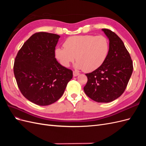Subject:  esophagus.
Instances as JSON below:
<instances>
[{"mask_svg": "<svg viewBox=\"0 0 146 146\" xmlns=\"http://www.w3.org/2000/svg\"><path fill=\"white\" fill-rule=\"evenodd\" d=\"M80 74V73H78V72H76V71H73V76L74 77H76L77 76H78V75Z\"/></svg>", "mask_w": 146, "mask_h": 146, "instance_id": "obj_1", "label": "esophagus"}]
</instances>
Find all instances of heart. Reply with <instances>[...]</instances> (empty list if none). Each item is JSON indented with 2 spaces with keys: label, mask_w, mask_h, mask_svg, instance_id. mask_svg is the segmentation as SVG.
I'll return each mask as SVG.
<instances>
[{
  "label": "heart",
  "mask_w": 146,
  "mask_h": 146,
  "mask_svg": "<svg viewBox=\"0 0 146 146\" xmlns=\"http://www.w3.org/2000/svg\"><path fill=\"white\" fill-rule=\"evenodd\" d=\"M64 47L55 48L56 59L68 68L75 59V68L91 72L99 68L107 58L109 52L108 39L103 35H77L67 38Z\"/></svg>",
  "instance_id": "obj_1"
}]
</instances>
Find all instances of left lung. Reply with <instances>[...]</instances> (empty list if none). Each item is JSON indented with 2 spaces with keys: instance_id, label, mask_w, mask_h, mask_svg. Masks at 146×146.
Returning <instances> with one entry per match:
<instances>
[{
  "instance_id": "1",
  "label": "left lung",
  "mask_w": 146,
  "mask_h": 146,
  "mask_svg": "<svg viewBox=\"0 0 146 146\" xmlns=\"http://www.w3.org/2000/svg\"><path fill=\"white\" fill-rule=\"evenodd\" d=\"M102 30L109 39V52L99 68L86 74L88 82L85 94L98 102L108 103L124 92L133 72V61L121 39L111 30Z\"/></svg>"
}]
</instances>
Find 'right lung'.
<instances>
[{
	"label": "right lung",
	"instance_id": "1",
	"mask_svg": "<svg viewBox=\"0 0 146 146\" xmlns=\"http://www.w3.org/2000/svg\"><path fill=\"white\" fill-rule=\"evenodd\" d=\"M60 36L47 32L32 35L17 52L13 71L20 91L29 101L41 106L50 105L63 96L72 71L55 58Z\"/></svg>",
	"mask_w": 146,
	"mask_h": 146
}]
</instances>
